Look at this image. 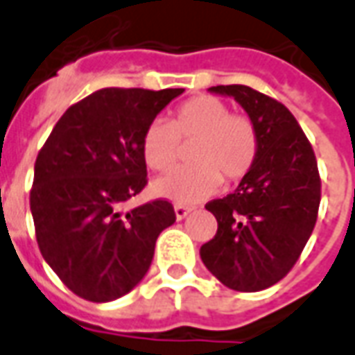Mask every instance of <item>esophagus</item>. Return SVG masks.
I'll use <instances>...</instances> for the list:
<instances>
[{"instance_id":"obj_1","label":"esophagus","mask_w":355,"mask_h":355,"mask_svg":"<svg viewBox=\"0 0 355 355\" xmlns=\"http://www.w3.org/2000/svg\"><path fill=\"white\" fill-rule=\"evenodd\" d=\"M190 212V207H182V205H177V207H175V216H177V220H184Z\"/></svg>"}]
</instances>
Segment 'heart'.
<instances>
[{
  "instance_id": "b5f03b06",
  "label": "heart",
  "mask_w": 355,
  "mask_h": 355,
  "mask_svg": "<svg viewBox=\"0 0 355 355\" xmlns=\"http://www.w3.org/2000/svg\"><path fill=\"white\" fill-rule=\"evenodd\" d=\"M198 139L191 148L196 165L152 182V193L177 205H196L214 196L227 180L248 175L258 157V131L250 120L230 114V107L212 96L191 97L171 122L156 118L144 130L141 150L146 165L165 173L175 167L180 141Z\"/></svg>"
}]
</instances>
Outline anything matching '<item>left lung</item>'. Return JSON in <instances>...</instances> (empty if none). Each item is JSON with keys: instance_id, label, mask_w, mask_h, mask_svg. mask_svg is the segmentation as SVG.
Wrapping results in <instances>:
<instances>
[{"instance_id": "1", "label": "left lung", "mask_w": 355, "mask_h": 355, "mask_svg": "<svg viewBox=\"0 0 355 355\" xmlns=\"http://www.w3.org/2000/svg\"><path fill=\"white\" fill-rule=\"evenodd\" d=\"M233 97L258 131V157L237 190L207 203L216 235L201 246L205 267L235 291H259L290 272L318 218L322 182L309 139L284 105L250 86H212Z\"/></svg>"}]
</instances>
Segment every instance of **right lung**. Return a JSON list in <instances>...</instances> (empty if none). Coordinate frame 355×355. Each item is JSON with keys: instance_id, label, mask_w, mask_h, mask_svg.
Masks as SVG:
<instances>
[{"instance_id": "1", "label": "right lung", "mask_w": 355, "mask_h": 355, "mask_svg": "<svg viewBox=\"0 0 355 355\" xmlns=\"http://www.w3.org/2000/svg\"><path fill=\"white\" fill-rule=\"evenodd\" d=\"M182 88H103L58 120L39 152L30 209L39 250L78 297L107 303L148 272L159 233L175 224L164 199L122 212L146 186L144 130Z\"/></svg>"}]
</instances>
